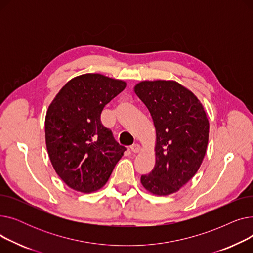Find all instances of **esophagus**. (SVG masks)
<instances>
[{"label":"esophagus","mask_w":253,"mask_h":253,"mask_svg":"<svg viewBox=\"0 0 253 253\" xmlns=\"http://www.w3.org/2000/svg\"><path fill=\"white\" fill-rule=\"evenodd\" d=\"M130 149H131L132 152L136 154V153H139V152H140V145H139L138 143H134V144L131 145Z\"/></svg>","instance_id":"1"}]
</instances>
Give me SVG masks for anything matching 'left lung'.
<instances>
[{
  "label": "left lung",
  "mask_w": 253,
  "mask_h": 253,
  "mask_svg": "<svg viewBox=\"0 0 253 253\" xmlns=\"http://www.w3.org/2000/svg\"><path fill=\"white\" fill-rule=\"evenodd\" d=\"M133 90L148 108L156 130L155 167L141 175L140 182L156 196L176 193L197 173L206 154L209 121L204 106L173 80L141 81Z\"/></svg>",
  "instance_id": "1"
}]
</instances>
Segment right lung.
<instances>
[{
  "mask_svg": "<svg viewBox=\"0 0 253 253\" xmlns=\"http://www.w3.org/2000/svg\"><path fill=\"white\" fill-rule=\"evenodd\" d=\"M125 87L123 80L101 74L80 75L49 105L45 118L49 159L57 175L77 192L100 190L126 151L100 122L104 105Z\"/></svg>",
  "mask_w": 253,
  "mask_h": 253,
  "instance_id": "obj_1",
  "label": "right lung"
}]
</instances>
